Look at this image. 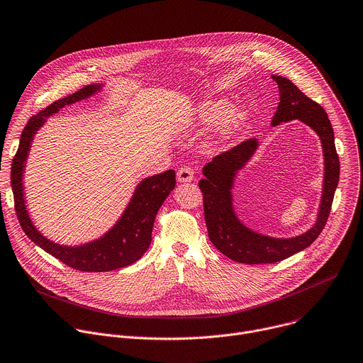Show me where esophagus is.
Masks as SVG:
<instances>
[{
	"label": "esophagus",
	"mask_w": 363,
	"mask_h": 363,
	"mask_svg": "<svg viewBox=\"0 0 363 363\" xmlns=\"http://www.w3.org/2000/svg\"><path fill=\"white\" fill-rule=\"evenodd\" d=\"M177 179H178V182H182V184L184 182H192L194 181V171H192V168L184 167V168L178 169Z\"/></svg>",
	"instance_id": "34e87169"
}]
</instances>
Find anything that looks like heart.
<instances>
[{
	"label": "heart",
	"mask_w": 363,
	"mask_h": 363,
	"mask_svg": "<svg viewBox=\"0 0 363 363\" xmlns=\"http://www.w3.org/2000/svg\"><path fill=\"white\" fill-rule=\"evenodd\" d=\"M229 101L226 98H218V99H208L201 102L196 106V111L194 116H191L188 121H185L184 128H196V127H211L215 125L228 115L229 112ZM248 119V111L247 108H235L230 111L226 123V134L236 133L240 127H242Z\"/></svg>",
	"instance_id": "obj_1"
}]
</instances>
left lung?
Segmentation results:
<instances>
[{
	"instance_id": "left-lung-1",
	"label": "left lung",
	"mask_w": 363,
	"mask_h": 363,
	"mask_svg": "<svg viewBox=\"0 0 363 363\" xmlns=\"http://www.w3.org/2000/svg\"><path fill=\"white\" fill-rule=\"evenodd\" d=\"M272 79L279 88V105L271 125L277 127L298 119L316 133L323 152V185L315 223L301 235L277 238L245 225L238 218L233 206L232 191L238 174L257 154L259 148L257 138L240 143L203 167L205 178L199 181V188L203 195L205 222L211 242L229 259L250 265L275 264L306 250L325 228L339 182V157L328 113L288 78L272 75Z\"/></svg>"
}]
</instances>
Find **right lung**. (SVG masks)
<instances>
[{
    "label": "right lung",
    "mask_w": 363,
    "mask_h": 363,
    "mask_svg": "<svg viewBox=\"0 0 363 363\" xmlns=\"http://www.w3.org/2000/svg\"><path fill=\"white\" fill-rule=\"evenodd\" d=\"M104 86V84L86 85L31 116L21 134L20 147L11 167V186L16 211L27 236L47 254L55 257L65 265L84 272H109L137 262L150 248L158 209L175 188V171L172 169L144 178L135 186L130 202L116 222L101 236L78 245L55 242L34 225L26 201L24 175L35 135L45 125L50 116L60 112L64 106L89 99L99 94Z\"/></svg>",
    "instance_id": "right-lung-1"
}]
</instances>
